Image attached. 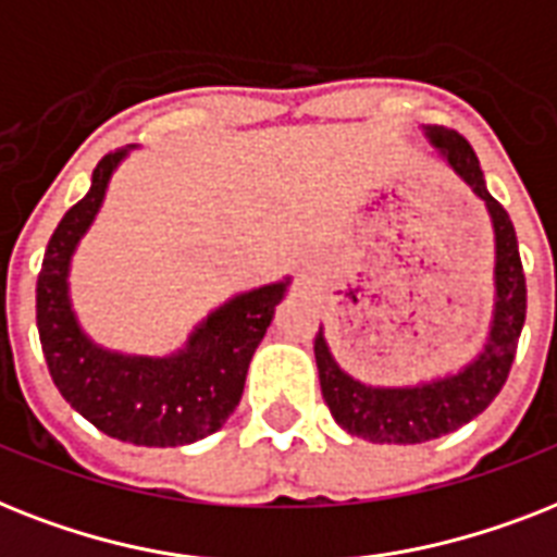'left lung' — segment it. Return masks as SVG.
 <instances>
[{
  "mask_svg": "<svg viewBox=\"0 0 557 557\" xmlns=\"http://www.w3.org/2000/svg\"><path fill=\"white\" fill-rule=\"evenodd\" d=\"M429 137L457 175L474 189V195L486 201L492 224H495V322H492L486 350L466 371L431 382V385H420V388H368L362 382L350 380L348 373L333 362L322 331L315 333V368H319L322 397L331 408L333 420L348 434L371 440V443H394V446L429 443L443 434H451L486 411L488 403L506 385L520 331H523V319H527V275L520 264L518 235H515L509 212L488 195L478 154L460 132L431 126Z\"/></svg>",
  "mask_w": 557,
  "mask_h": 557,
  "instance_id": "8db88e82",
  "label": "left lung"
}]
</instances>
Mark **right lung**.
<instances>
[{
	"label": "right lung",
	"mask_w": 557,
	"mask_h": 557,
	"mask_svg": "<svg viewBox=\"0 0 557 557\" xmlns=\"http://www.w3.org/2000/svg\"><path fill=\"white\" fill-rule=\"evenodd\" d=\"M126 149L102 154L83 201L62 215L37 278V327L48 373L95 429L135 446H186L218 431L244 394L247 368L273 322L284 284L244 293L215 310L177 356H120L83 336L69 305V261L102 203Z\"/></svg>",
	"instance_id": "right-lung-1"
}]
</instances>
